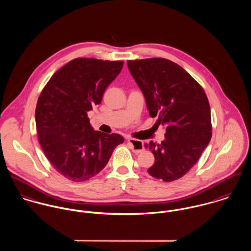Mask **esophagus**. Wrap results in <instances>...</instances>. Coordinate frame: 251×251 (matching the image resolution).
Wrapping results in <instances>:
<instances>
[{
	"instance_id": "34e87169",
	"label": "esophagus",
	"mask_w": 251,
	"mask_h": 251,
	"mask_svg": "<svg viewBox=\"0 0 251 251\" xmlns=\"http://www.w3.org/2000/svg\"><path fill=\"white\" fill-rule=\"evenodd\" d=\"M127 142L131 145L132 151H133L135 153H140V152L143 151L144 144L142 141L137 140V139H134V138H128V139H127Z\"/></svg>"
}]
</instances>
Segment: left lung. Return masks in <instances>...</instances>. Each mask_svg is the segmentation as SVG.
Wrapping results in <instances>:
<instances>
[{
  "mask_svg": "<svg viewBox=\"0 0 251 251\" xmlns=\"http://www.w3.org/2000/svg\"><path fill=\"white\" fill-rule=\"evenodd\" d=\"M128 70L143 93L151 117L166 125L165 140L149 143L153 178L169 182L184 176L212 138L211 109L200 84L176 63L163 58L128 60Z\"/></svg>",
  "mask_w": 251,
  "mask_h": 251,
  "instance_id": "1",
  "label": "left lung"
}]
</instances>
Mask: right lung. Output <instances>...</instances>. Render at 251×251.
<instances>
[{
	"label": "right lung",
	"instance_id": "add662e5",
	"mask_svg": "<svg viewBox=\"0 0 251 251\" xmlns=\"http://www.w3.org/2000/svg\"><path fill=\"white\" fill-rule=\"evenodd\" d=\"M123 66V61L76 58L43 88L36 108L37 138L47 159L65 178L80 182L95 177L124 142L120 134L94 130L88 118Z\"/></svg>",
	"mask_w": 251,
	"mask_h": 251
}]
</instances>
